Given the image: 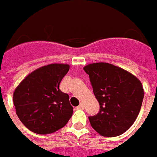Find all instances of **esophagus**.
<instances>
[{"mask_svg":"<svg viewBox=\"0 0 157 157\" xmlns=\"http://www.w3.org/2000/svg\"><path fill=\"white\" fill-rule=\"evenodd\" d=\"M84 107H85V105H84V104L83 103H80L79 104V105H78V109H84Z\"/></svg>","mask_w":157,"mask_h":157,"instance_id":"obj_1","label":"esophagus"}]
</instances>
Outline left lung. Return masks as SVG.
Wrapping results in <instances>:
<instances>
[{
    "mask_svg": "<svg viewBox=\"0 0 157 157\" xmlns=\"http://www.w3.org/2000/svg\"><path fill=\"white\" fill-rule=\"evenodd\" d=\"M84 71L90 78L100 112L90 116L91 126L100 136L122 135L133 125L142 107L144 90L129 71L108 63H93Z\"/></svg>",
    "mask_w": 157,
    "mask_h": 157,
    "instance_id": "obj_1",
    "label": "left lung"
}]
</instances>
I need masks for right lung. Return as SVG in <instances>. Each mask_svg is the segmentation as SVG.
Masks as SVG:
<instances>
[{"label": "right lung", "instance_id": "right-lung-1", "mask_svg": "<svg viewBox=\"0 0 157 157\" xmlns=\"http://www.w3.org/2000/svg\"><path fill=\"white\" fill-rule=\"evenodd\" d=\"M67 63H51L35 70L15 88L13 101L21 123L33 133L48 135L64 127L73 113L69 95L59 89Z\"/></svg>", "mask_w": 157, "mask_h": 157}]
</instances>
